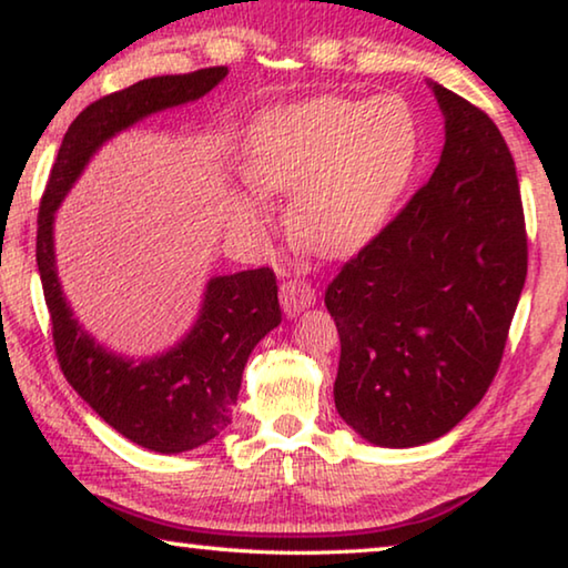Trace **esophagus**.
Returning a JSON list of instances; mask_svg holds the SVG:
<instances>
[{
  "label": "esophagus",
  "mask_w": 568,
  "mask_h": 568,
  "mask_svg": "<svg viewBox=\"0 0 568 568\" xmlns=\"http://www.w3.org/2000/svg\"><path fill=\"white\" fill-rule=\"evenodd\" d=\"M314 302H317V296H314V290L306 282L292 278V282L282 284V310L286 317H296V314L304 312Z\"/></svg>",
  "instance_id": "esophagus-1"
}]
</instances>
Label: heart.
Returning <instances> with one entry per match:
<instances>
[{
	"instance_id": "obj_1",
	"label": "heart",
	"mask_w": 568,
	"mask_h": 568,
	"mask_svg": "<svg viewBox=\"0 0 568 568\" xmlns=\"http://www.w3.org/2000/svg\"><path fill=\"white\" fill-rule=\"evenodd\" d=\"M420 161V128L397 95H320L258 113L241 171L264 193H292L290 229L320 256H349L393 219ZM266 211H241L251 223Z\"/></svg>"
}]
</instances>
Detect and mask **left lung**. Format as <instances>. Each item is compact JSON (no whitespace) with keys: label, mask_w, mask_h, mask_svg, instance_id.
<instances>
[{"label":"left lung","mask_w":568,"mask_h":568,"mask_svg":"<svg viewBox=\"0 0 568 568\" xmlns=\"http://www.w3.org/2000/svg\"><path fill=\"white\" fill-rule=\"evenodd\" d=\"M427 85L445 118L438 169L324 294L342 342L334 405L383 448L438 440L480 403L526 282L504 135L468 100Z\"/></svg>","instance_id":"8db88e82"}]
</instances>
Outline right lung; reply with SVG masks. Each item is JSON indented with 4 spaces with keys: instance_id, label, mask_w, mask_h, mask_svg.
<instances>
[{
    "instance_id": "right-lung-1",
    "label": "right lung",
    "mask_w": 568,
    "mask_h": 568,
    "mask_svg": "<svg viewBox=\"0 0 568 568\" xmlns=\"http://www.w3.org/2000/svg\"><path fill=\"white\" fill-rule=\"evenodd\" d=\"M226 74L229 68L163 74L92 102L62 138L37 216V268L64 377L123 438L165 455L206 445L229 427L248 355L282 324L276 276L268 266L211 276L196 322L173 347L125 357L74 317L58 276L54 213L102 145L145 118L203 98Z\"/></svg>"
}]
</instances>
